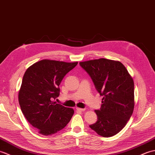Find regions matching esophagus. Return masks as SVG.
Wrapping results in <instances>:
<instances>
[{
	"label": "esophagus",
	"instance_id": "34e87169",
	"mask_svg": "<svg viewBox=\"0 0 155 155\" xmlns=\"http://www.w3.org/2000/svg\"><path fill=\"white\" fill-rule=\"evenodd\" d=\"M76 110L78 111H84L85 109H82V108H79V107H77L76 108Z\"/></svg>",
	"mask_w": 155,
	"mask_h": 155
}]
</instances>
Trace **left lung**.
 Returning a JSON list of instances; mask_svg holds the SVG:
<instances>
[{
    "label": "left lung",
    "instance_id": "obj_1",
    "mask_svg": "<svg viewBox=\"0 0 155 155\" xmlns=\"http://www.w3.org/2000/svg\"><path fill=\"white\" fill-rule=\"evenodd\" d=\"M90 75L97 91L103 96L99 110H95L97 121L90 128L99 135L109 137L124 128L134 107V81L126 68L119 61L105 58L81 61Z\"/></svg>",
    "mask_w": 155,
    "mask_h": 155
}]
</instances>
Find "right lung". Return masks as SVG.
Wrapping results in <instances>:
<instances>
[{"label":"right lung","instance_id":"obj_1","mask_svg":"<svg viewBox=\"0 0 155 155\" xmlns=\"http://www.w3.org/2000/svg\"><path fill=\"white\" fill-rule=\"evenodd\" d=\"M75 62L42 60L30 66L23 76L18 92L20 109L30 124L42 135L56 133L66 126L74 113L72 108L54 100L60 84Z\"/></svg>","mask_w":155,"mask_h":155}]
</instances>
